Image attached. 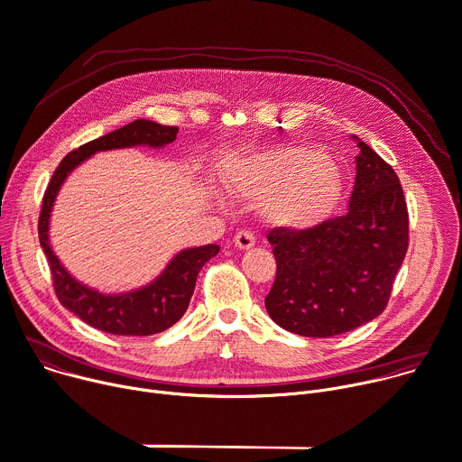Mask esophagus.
<instances>
[{
  "label": "esophagus",
  "mask_w": 462,
  "mask_h": 462,
  "mask_svg": "<svg viewBox=\"0 0 462 462\" xmlns=\"http://www.w3.org/2000/svg\"><path fill=\"white\" fill-rule=\"evenodd\" d=\"M254 243H256V237H254V234L250 232V230H239V232L236 234V237H234V245H236L237 248H241V250L253 248Z\"/></svg>",
  "instance_id": "1"
}]
</instances>
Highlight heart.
Listing matches in <instances>:
<instances>
[{"label":"heart","mask_w":462,"mask_h":462,"mask_svg":"<svg viewBox=\"0 0 462 462\" xmlns=\"http://www.w3.org/2000/svg\"><path fill=\"white\" fill-rule=\"evenodd\" d=\"M221 179L230 195L258 200L267 223L292 230L328 219L345 191L333 160L317 149L295 145L230 156Z\"/></svg>","instance_id":"heart-1"}]
</instances>
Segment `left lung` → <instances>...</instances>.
Listing matches in <instances>:
<instances>
[{"mask_svg": "<svg viewBox=\"0 0 462 462\" xmlns=\"http://www.w3.org/2000/svg\"><path fill=\"white\" fill-rule=\"evenodd\" d=\"M357 147L345 216L300 232L274 228L267 236L276 260L267 313L304 337H333L382 315L409 246L398 175L365 142L357 140Z\"/></svg>", "mask_w": 462, "mask_h": 462, "instance_id": "obj_1", "label": "left lung"}]
</instances>
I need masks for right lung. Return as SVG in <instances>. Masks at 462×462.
<instances>
[{"label": "right lung", "mask_w": 462, "mask_h": 462, "mask_svg": "<svg viewBox=\"0 0 462 462\" xmlns=\"http://www.w3.org/2000/svg\"><path fill=\"white\" fill-rule=\"evenodd\" d=\"M177 133V127H167V125L149 119H136L66 154L44 193L38 217V239L51 269L57 299L80 320L101 331L112 335H154L171 328L186 313L197 276L206 262L217 256L219 245L186 248L167 263L163 273L149 285L123 292V295H103V292L77 282L53 253L48 230L55 197L75 167L97 151L134 145L163 147L175 142Z\"/></svg>", "instance_id": "right-lung-1"}]
</instances>
